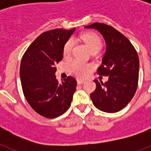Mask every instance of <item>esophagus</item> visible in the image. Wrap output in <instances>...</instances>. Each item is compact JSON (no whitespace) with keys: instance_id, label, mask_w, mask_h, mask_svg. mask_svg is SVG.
<instances>
[{"instance_id":"34e87169","label":"esophagus","mask_w":151,"mask_h":151,"mask_svg":"<svg viewBox=\"0 0 151 151\" xmlns=\"http://www.w3.org/2000/svg\"><path fill=\"white\" fill-rule=\"evenodd\" d=\"M77 83H78V85H82V84L85 83V81L82 79H78L77 80Z\"/></svg>"}]
</instances>
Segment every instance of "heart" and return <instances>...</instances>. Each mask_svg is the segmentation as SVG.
<instances>
[{"instance_id":"1","label":"heart","mask_w":151,"mask_h":151,"mask_svg":"<svg viewBox=\"0 0 151 151\" xmlns=\"http://www.w3.org/2000/svg\"><path fill=\"white\" fill-rule=\"evenodd\" d=\"M82 39L85 41V43L88 45L91 51L97 50L99 51L103 47V41L99 36L95 33L87 32L84 33L82 35ZM74 46V40L73 38H69L66 41L63 46V56L68 57L70 56ZM91 66L89 64L80 60H75L69 65V70L78 78H85L90 71Z\"/></svg>"}]
</instances>
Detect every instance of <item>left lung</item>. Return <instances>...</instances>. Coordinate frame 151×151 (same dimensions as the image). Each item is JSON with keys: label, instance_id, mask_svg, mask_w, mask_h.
Wrapping results in <instances>:
<instances>
[{"label": "left lung", "instance_id": "8db88e82", "mask_svg": "<svg viewBox=\"0 0 151 151\" xmlns=\"http://www.w3.org/2000/svg\"><path fill=\"white\" fill-rule=\"evenodd\" d=\"M85 28L97 29L106 45L102 64L97 69V73L109 76V79L105 83L94 80L96 89L91 94V98L98 110L116 113L130 102L138 88V53L130 41L112 26L95 22Z\"/></svg>", "mask_w": 151, "mask_h": 151}]
</instances>
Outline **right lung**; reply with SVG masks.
<instances>
[{"mask_svg":"<svg viewBox=\"0 0 151 151\" xmlns=\"http://www.w3.org/2000/svg\"><path fill=\"white\" fill-rule=\"evenodd\" d=\"M53 29L40 35L23 54L20 80L26 101L42 116H60L71 105L76 80L68 76L59 83L55 64L63 59V46L75 31Z\"/></svg>","mask_w":151,"mask_h":151,"instance_id":"add662e5","label":"right lung"}]
</instances>
